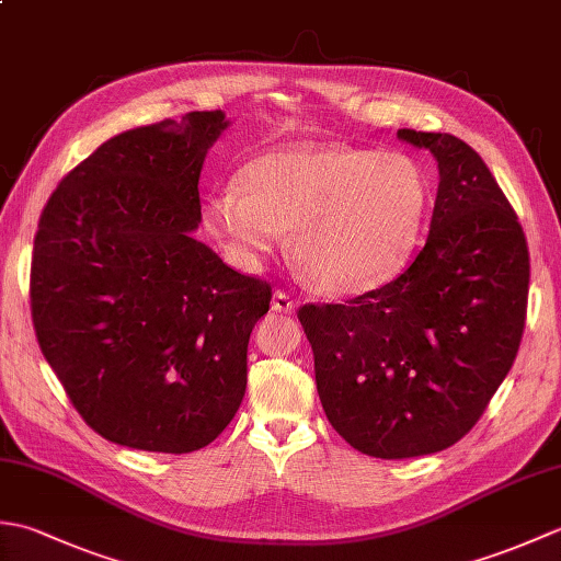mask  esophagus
I'll return each instance as SVG.
<instances>
[{"label":"esophagus","instance_id":"obj_1","mask_svg":"<svg viewBox=\"0 0 561 561\" xmlns=\"http://www.w3.org/2000/svg\"><path fill=\"white\" fill-rule=\"evenodd\" d=\"M294 308H296V301L291 299V296H289L287 291L277 289V291L272 294V311H277V313H294Z\"/></svg>","mask_w":561,"mask_h":561}]
</instances>
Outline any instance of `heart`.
Returning a JSON list of instances; mask_svg holds the SVG:
<instances>
[{
	"mask_svg": "<svg viewBox=\"0 0 561 561\" xmlns=\"http://www.w3.org/2000/svg\"><path fill=\"white\" fill-rule=\"evenodd\" d=\"M205 197V221L248 262L279 231L316 289L359 296L383 287L410 260L428 207L422 163L402 151L294 145L260 153Z\"/></svg>",
	"mask_w": 561,
	"mask_h": 561,
	"instance_id": "1",
	"label": "heart"
}]
</instances>
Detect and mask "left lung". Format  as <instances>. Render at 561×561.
<instances>
[{
    "label": "left lung",
    "instance_id": "obj_1",
    "mask_svg": "<svg viewBox=\"0 0 561 561\" xmlns=\"http://www.w3.org/2000/svg\"><path fill=\"white\" fill-rule=\"evenodd\" d=\"M398 137L438 163L424 248L383 287L299 311L330 424L386 460L438 453L478 424L514 366L530 282L526 236L480 153L446 133Z\"/></svg>",
    "mask_w": 561,
    "mask_h": 561
}]
</instances>
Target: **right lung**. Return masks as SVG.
<instances>
[{"mask_svg": "<svg viewBox=\"0 0 561 561\" xmlns=\"http://www.w3.org/2000/svg\"><path fill=\"white\" fill-rule=\"evenodd\" d=\"M229 125L195 111L117 135L41 214L35 335L83 422L117 446L205 448L243 402L272 289L193 238L202 163Z\"/></svg>", "mask_w": 561, "mask_h": 561, "instance_id": "right-lung-1", "label": "right lung"}]
</instances>
